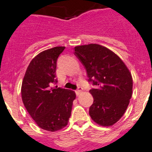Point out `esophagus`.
<instances>
[{
  "label": "esophagus",
  "instance_id": "esophagus-1",
  "mask_svg": "<svg viewBox=\"0 0 152 152\" xmlns=\"http://www.w3.org/2000/svg\"><path fill=\"white\" fill-rule=\"evenodd\" d=\"M82 91H83V88L82 87H78L77 90L76 91V95H79V94L82 92Z\"/></svg>",
  "mask_w": 152,
  "mask_h": 152
}]
</instances>
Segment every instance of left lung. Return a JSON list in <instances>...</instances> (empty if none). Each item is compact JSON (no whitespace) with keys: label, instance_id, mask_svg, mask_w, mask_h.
Returning a JSON list of instances; mask_svg holds the SVG:
<instances>
[{"label":"left lung","instance_id":"1","mask_svg":"<svg viewBox=\"0 0 152 152\" xmlns=\"http://www.w3.org/2000/svg\"><path fill=\"white\" fill-rule=\"evenodd\" d=\"M74 54L86 69L94 103L89 115L101 126H112L123 116L132 96L133 79L120 58L98 44L76 46Z\"/></svg>","mask_w":152,"mask_h":152}]
</instances>
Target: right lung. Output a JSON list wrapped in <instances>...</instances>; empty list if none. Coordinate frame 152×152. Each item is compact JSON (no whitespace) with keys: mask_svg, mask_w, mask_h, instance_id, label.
<instances>
[{"mask_svg":"<svg viewBox=\"0 0 152 152\" xmlns=\"http://www.w3.org/2000/svg\"><path fill=\"white\" fill-rule=\"evenodd\" d=\"M64 46H56L32 59L22 84V98L27 111L40 128L55 132L64 128L71 115L76 93L52 87L57 83V60Z\"/></svg>","mask_w":152,"mask_h":152,"instance_id":"right-lung-1","label":"right lung"}]
</instances>
